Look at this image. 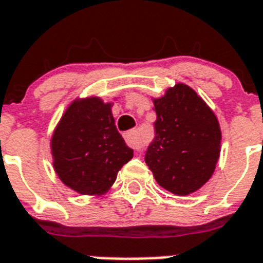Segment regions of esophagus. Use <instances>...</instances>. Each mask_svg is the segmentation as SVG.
<instances>
[{"label":"esophagus","mask_w":263,"mask_h":263,"mask_svg":"<svg viewBox=\"0 0 263 263\" xmlns=\"http://www.w3.org/2000/svg\"><path fill=\"white\" fill-rule=\"evenodd\" d=\"M125 140L127 142V145L132 146L133 149H141L142 142L140 136H138L137 130H130V132L125 133Z\"/></svg>","instance_id":"obj_1"}]
</instances>
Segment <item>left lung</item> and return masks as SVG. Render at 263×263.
Wrapping results in <instances>:
<instances>
[{"mask_svg":"<svg viewBox=\"0 0 263 263\" xmlns=\"http://www.w3.org/2000/svg\"><path fill=\"white\" fill-rule=\"evenodd\" d=\"M155 140L145 163L156 182L168 192L185 196L211 178L221 152L218 119L204 100L185 83L168 87L154 99Z\"/></svg>","mask_w":263,"mask_h":263,"instance_id":"8db88e82","label":"left lung"}]
</instances>
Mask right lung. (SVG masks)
Wrapping results in <instances>:
<instances>
[{
    "mask_svg": "<svg viewBox=\"0 0 263 263\" xmlns=\"http://www.w3.org/2000/svg\"><path fill=\"white\" fill-rule=\"evenodd\" d=\"M112 103L100 97L75 99L53 132V168L64 185L81 195L100 196L132 158L115 126Z\"/></svg>",
    "mask_w": 263,
    "mask_h": 263,
    "instance_id": "add662e5",
    "label": "right lung"
}]
</instances>
